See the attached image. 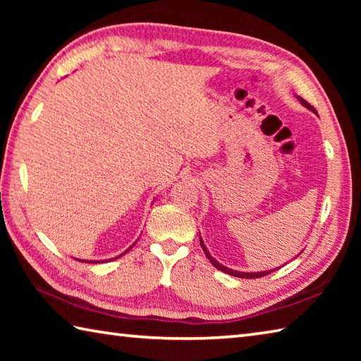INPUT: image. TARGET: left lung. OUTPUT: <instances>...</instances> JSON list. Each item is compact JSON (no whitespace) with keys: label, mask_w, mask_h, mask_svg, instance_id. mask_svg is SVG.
<instances>
[{"label":"left lung","mask_w":361,"mask_h":361,"mask_svg":"<svg viewBox=\"0 0 361 361\" xmlns=\"http://www.w3.org/2000/svg\"><path fill=\"white\" fill-rule=\"evenodd\" d=\"M299 99V102L302 103V105L307 108V109H310V111H314L315 114H317V111H315V108L314 106H310L307 102H305L304 99H301V97H298ZM200 247H202V250L205 252V255H207V258L210 259V262L213 266H215L216 269H219V271L221 272H224V274H229V276H234V277H240V279H259V277H264V276H267V274H271L272 271H261V272H240V271H234V269H229V267H226V266H223V264H219V262L213 258V256L209 253V250H207V247H205V243H204V240L200 239ZM274 271H276V269H274Z\"/></svg>","instance_id":"8db88e82"}]
</instances>
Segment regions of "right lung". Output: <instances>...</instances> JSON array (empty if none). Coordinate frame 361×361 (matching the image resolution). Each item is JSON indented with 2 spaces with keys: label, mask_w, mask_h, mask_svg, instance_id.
<instances>
[{
  "label": "right lung",
  "mask_w": 361,
  "mask_h": 361,
  "mask_svg": "<svg viewBox=\"0 0 361 361\" xmlns=\"http://www.w3.org/2000/svg\"><path fill=\"white\" fill-rule=\"evenodd\" d=\"M132 247H133V245H132ZM132 247H130V248H132ZM130 248H129V250H130ZM129 250H127V252H129ZM124 253H126V252H124ZM124 253H122V255H124ZM118 258H119V256H118ZM78 261H79V259H78ZM84 262H89V261H84ZM90 262H92V261H90ZM94 262H95V261H94ZM97 262H100V261H97Z\"/></svg>",
  "instance_id": "add662e5"
}]
</instances>
